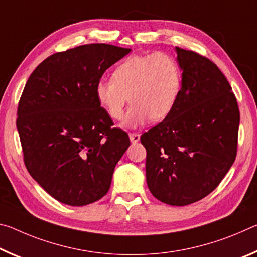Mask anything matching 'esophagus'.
<instances>
[{
	"label": "esophagus",
	"mask_w": 257,
	"mask_h": 257,
	"mask_svg": "<svg viewBox=\"0 0 257 257\" xmlns=\"http://www.w3.org/2000/svg\"><path fill=\"white\" fill-rule=\"evenodd\" d=\"M129 138H130V141H132V143H137V142H139L141 135H139L138 133H130Z\"/></svg>",
	"instance_id": "obj_1"
}]
</instances>
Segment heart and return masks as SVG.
Listing matches in <instances>:
<instances>
[{"instance_id": "b5f03b06", "label": "heart", "mask_w": 257, "mask_h": 257, "mask_svg": "<svg viewBox=\"0 0 257 257\" xmlns=\"http://www.w3.org/2000/svg\"><path fill=\"white\" fill-rule=\"evenodd\" d=\"M182 71L167 52L132 55L112 73V80L99 81L95 94L111 119H123L128 101L133 104L125 125L136 128L151 118L161 121L170 114L179 98Z\"/></svg>"}]
</instances>
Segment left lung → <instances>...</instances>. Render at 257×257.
Returning a JSON list of instances; mask_svg holds the SVG:
<instances>
[{
	"mask_svg": "<svg viewBox=\"0 0 257 257\" xmlns=\"http://www.w3.org/2000/svg\"><path fill=\"white\" fill-rule=\"evenodd\" d=\"M182 69L179 98L170 114L141 136L146 180L155 198L173 206L211 194L237 155V98L216 64L176 46Z\"/></svg>",
	"mask_w": 257,
	"mask_h": 257,
	"instance_id": "1",
	"label": "left lung"
}]
</instances>
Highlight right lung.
Wrapping results in <instances>:
<instances>
[{
	"mask_svg": "<svg viewBox=\"0 0 257 257\" xmlns=\"http://www.w3.org/2000/svg\"><path fill=\"white\" fill-rule=\"evenodd\" d=\"M130 49L86 44L46 58L29 76L18 104V128L28 172L52 197L71 206L101 199L130 145L112 128L96 85Z\"/></svg>",
	"mask_w": 257,
	"mask_h": 257,
	"instance_id": "add662e5",
	"label": "right lung"
}]
</instances>
